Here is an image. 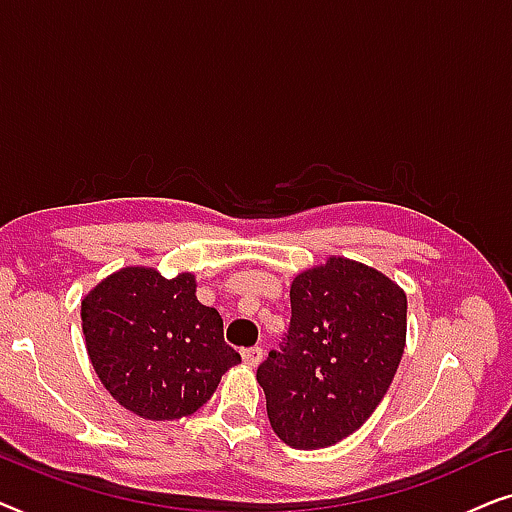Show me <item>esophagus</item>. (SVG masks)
Instances as JSON below:
<instances>
[{
  "instance_id": "esophagus-1",
  "label": "esophagus",
  "mask_w": 512,
  "mask_h": 512,
  "mask_svg": "<svg viewBox=\"0 0 512 512\" xmlns=\"http://www.w3.org/2000/svg\"><path fill=\"white\" fill-rule=\"evenodd\" d=\"M242 359H244V363H247L249 368H256L258 363L263 361V349H261V347H249V349H244Z\"/></svg>"
}]
</instances>
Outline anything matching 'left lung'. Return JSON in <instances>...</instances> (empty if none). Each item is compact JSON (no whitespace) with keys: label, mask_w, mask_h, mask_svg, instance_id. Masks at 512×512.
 Segmentation results:
<instances>
[{"label":"left lung","mask_w":512,"mask_h":512,"mask_svg":"<svg viewBox=\"0 0 512 512\" xmlns=\"http://www.w3.org/2000/svg\"><path fill=\"white\" fill-rule=\"evenodd\" d=\"M405 317V291L370 265L331 256L300 272L286 342L256 373L279 440L319 450L361 429L403 359Z\"/></svg>","instance_id":"obj_1"}]
</instances>
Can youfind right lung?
<instances>
[{
  "mask_svg": "<svg viewBox=\"0 0 512 512\" xmlns=\"http://www.w3.org/2000/svg\"><path fill=\"white\" fill-rule=\"evenodd\" d=\"M195 275L121 268L81 300L86 349L104 389L135 415L170 422L200 410L242 361L223 319L195 296Z\"/></svg>",
  "mask_w": 512,
  "mask_h": 512,
  "instance_id": "right-lung-1",
  "label": "right lung"
}]
</instances>
